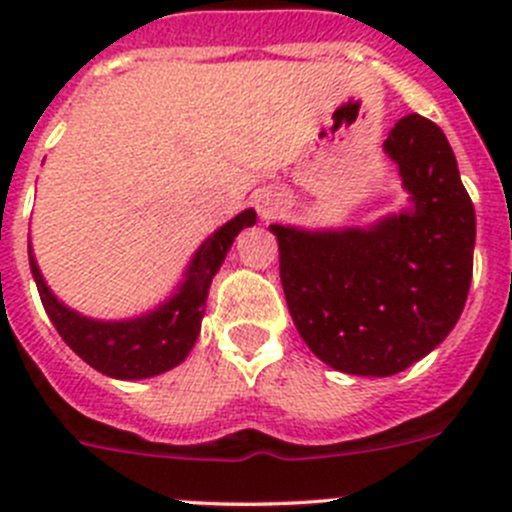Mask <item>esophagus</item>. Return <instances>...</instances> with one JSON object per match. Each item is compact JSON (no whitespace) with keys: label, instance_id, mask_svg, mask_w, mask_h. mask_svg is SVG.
<instances>
[{"label":"esophagus","instance_id":"1","mask_svg":"<svg viewBox=\"0 0 512 512\" xmlns=\"http://www.w3.org/2000/svg\"><path fill=\"white\" fill-rule=\"evenodd\" d=\"M255 208L262 220H275L277 215L282 213V200L275 198L270 190H260V193L255 195Z\"/></svg>","mask_w":512,"mask_h":512}]
</instances>
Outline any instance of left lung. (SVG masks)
<instances>
[{
	"label": "left lung",
	"mask_w": 512,
	"mask_h": 512,
	"mask_svg": "<svg viewBox=\"0 0 512 512\" xmlns=\"http://www.w3.org/2000/svg\"><path fill=\"white\" fill-rule=\"evenodd\" d=\"M384 151L411 205L376 225L307 232L270 225L299 337L344 374L391 376L456 327L473 277L476 210L441 128L409 113Z\"/></svg>",
	"instance_id": "1"
}]
</instances>
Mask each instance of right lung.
<instances>
[{"instance_id":"1","label":"right lung","mask_w":512,"mask_h":512,"mask_svg":"<svg viewBox=\"0 0 512 512\" xmlns=\"http://www.w3.org/2000/svg\"><path fill=\"white\" fill-rule=\"evenodd\" d=\"M255 220V210H242L237 218L215 230L195 252L178 292L153 312L123 322H98V319L81 317L79 312L59 302L36 267L32 247H29V265L41 304L54 322L56 332L86 364L113 379H148L173 369L190 354L200 334L210 282L225 262L237 232L255 225Z\"/></svg>"}]
</instances>
